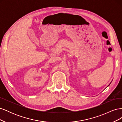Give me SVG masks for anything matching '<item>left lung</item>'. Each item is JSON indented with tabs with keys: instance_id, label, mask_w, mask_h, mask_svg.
<instances>
[{
	"instance_id": "obj_1",
	"label": "left lung",
	"mask_w": 122,
	"mask_h": 122,
	"mask_svg": "<svg viewBox=\"0 0 122 122\" xmlns=\"http://www.w3.org/2000/svg\"><path fill=\"white\" fill-rule=\"evenodd\" d=\"M109 85H108V86H109Z\"/></svg>"
}]
</instances>
